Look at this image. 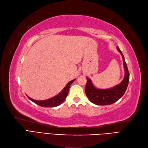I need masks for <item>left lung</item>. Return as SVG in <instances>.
Segmentation results:
<instances>
[{"label":"left lung","mask_w":148,"mask_h":148,"mask_svg":"<svg viewBox=\"0 0 148 148\" xmlns=\"http://www.w3.org/2000/svg\"><path fill=\"white\" fill-rule=\"evenodd\" d=\"M117 49L121 53L123 59L125 76L122 82L113 88L106 89H99L95 88L90 78L86 77L87 83L86 85V94L89 100L97 105H108L113 104L120 99L124 94L129 81V72L125 63L124 55L117 47Z\"/></svg>","instance_id":"8db88e82"}]
</instances>
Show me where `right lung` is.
Segmentation results:
<instances>
[{"mask_svg": "<svg viewBox=\"0 0 148 148\" xmlns=\"http://www.w3.org/2000/svg\"><path fill=\"white\" fill-rule=\"evenodd\" d=\"M75 80V79L70 81V82L68 83L66 85V86L64 88V89L61 91L59 94L53 97L51 99L45 100H36L31 99L27 95V96L29 100H30L32 101H33V102L37 104L39 106H41L43 107L57 106L60 105L61 103H62L63 101L65 100L66 97H67V96L69 94V90L70 84H72Z\"/></svg>", "mask_w": 148, "mask_h": 148, "instance_id": "add662e5", "label": "right lung"}]
</instances>
